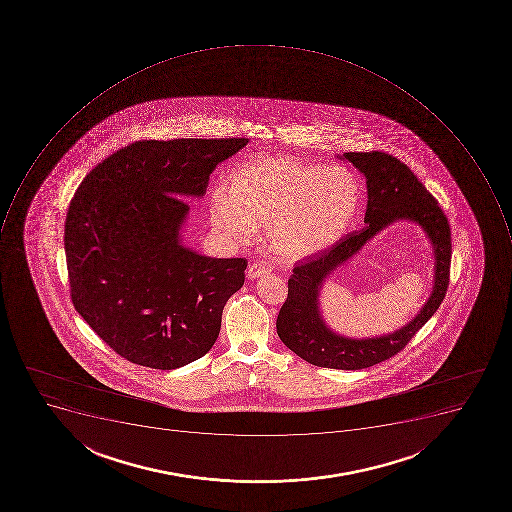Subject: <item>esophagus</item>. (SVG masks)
<instances>
[{
  "label": "esophagus",
  "mask_w": 512,
  "mask_h": 512,
  "mask_svg": "<svg viewBox=\"0 0 512 512\" xmlns=\"http://www.w3.org/2000/svg\"><path fill=\"white\" fill-rule=\"evenodd\" d=\"M272 272V267H270L269 262L264 261H256L248 267V278H258L262 277V275H267Z\"/></svg>",
  "instance_id": "1"
}]
</instances>
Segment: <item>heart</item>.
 Returning <instances> with one entry per match:
<instances>
[{"label": "heart", "instance_id": "obj_1", "mask_svg": "<svg viewBox=\"0 0 512 512\" xmlns=\"http://www.w3.org/2000/svg\"><path fill=\"white\" fill-rule=\"evenodd\" d=\"M360 202L359 178L346 166L258 158L230 173L211 203L210 221L234 243H248L258 227H266L270 248L294 261L338 242L357 218Z\"/></svg>", "mask_w": 512, "mask_h": 512}]
</instances>
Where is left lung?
I'll use <instances>...</instances> for the list:
<instances>
[{"label": "left lung", "mask_w": 512, "mask_h": 512, "mask_svg": "<svg viewBox=\"0 0 512 512\" xmlns=\"http://www.w3.org/2000/svg\"><path fill=\"white\" fill-rule=\"evenodd\" d=\"M343 158L367 178V226L296 262L288 280V296L278 312L277 333L290 351L315 367L362 370L399 354L439 309L450 282L451 232L437 200L399 158L378 150L346 152ZM400 218L419 223L432 240L436 258L432 296L420 314L394 334L367 340L334 334L319 314L317 296L322 282L384 226Z\"/></svg>", "instance_id": "left-lung-1"}]
</instances>
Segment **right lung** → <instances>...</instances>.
<instances>
[{"label":"right lung","mask_w":512,"mask_h":512,"mask_svg":"<svg viewBox=\"0 0 512 512\" xmlns=\"http://www.w3.org/2000/svg\"><path fill=\"white\" fill-rule=\"evenodd\" d=\"M246 144L134 142L99 163L73 195L64 234L73 306L123 359L174 370L216 343L248 261L182 245L184 197H203L214 168Z\"/></svg>","instance_id":"add662e5"}]
</instances>
